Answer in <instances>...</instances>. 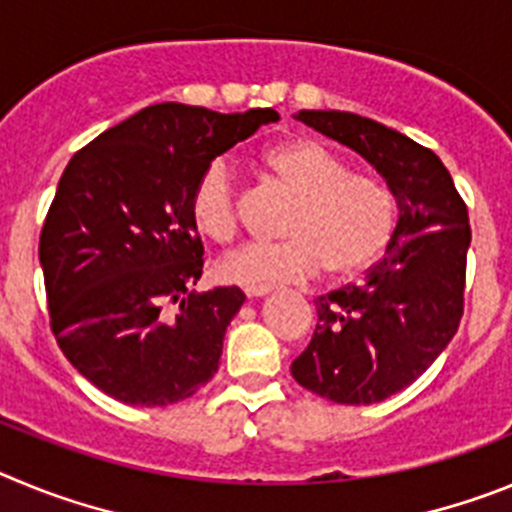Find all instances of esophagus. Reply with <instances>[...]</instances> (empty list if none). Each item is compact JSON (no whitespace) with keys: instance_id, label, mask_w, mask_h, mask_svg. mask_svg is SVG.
Wrapping results in <instances>:
<instances>
[{"instance_id":"esophagus-1","label":"esophagus","mask_w":512,"mask_h":512,"mask_svg":"<svg viewBox=\"0 0 512 512\" xmlns=\"http://www.w3.org/2000/svg\"><path fill=\"white\" fill-rule=\"evenodd\" d=\"M270 290L273 288H245V293H247V298H262V296H267V293H270Z\"/></svg>"}]
</instances>
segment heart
Segmentation results:
<instances>
[{
    "label": "heart",
    "instance_id": "1",
    "mask_svg": "<svg viewBox=\"0 0 512 512\" xmlns=\"http://www.w3.org/2000/svg\"><path fill=\"white\" fill-rule=\"evenodd\" d=\"M260 168L293 196L283 242H247L216 265L224 283L273 288L316 275L354 278L388 247L395 199L380 178L352 173L336 153L308 137L267 145ZM193 227L211 242L234 237L239 222L237 183L227 160H214L193 183L188 201Z\"/></svg>",
    "mask_w": 512,
    "mask_h": 512
}]
</instances>
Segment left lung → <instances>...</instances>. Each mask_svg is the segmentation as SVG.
Masks as SVG:
<instances>
[{
	"mask_svg": "<svg viewBox=\"0 0 512 512\" xmlns=\"http://www.w3.org/2000/svg\"><path fill=\"white\" fill-rule=\"evenodd\" d=\"M296 119L380 173L398 224L362 283L316 301L319 324L290 372L334 403H380L416 382L457 334L472 242L467 206L444 163L411 137L349 112L303 109Z\"/></svg>",
	"mask_w": 512,
	"mask_h": 512,
	"instance_id": "obj_1",
	"label": "left lung"
}]
</instances>
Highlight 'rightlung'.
<instances>
[{"instance_id":"1","label":"right lung","mask_w":512,"mask_h":512,"mask_svg":"<svg viewBox=\"0 0 512 512\" xmlns=\"http://www.w3.org/2000/svg\"><path fill=\"white\" fill-rule=\"evenodd\" d=\"M278 119L273 109L219 114L165 101L66 165L40 265L55 342L101 393L155 408L191 398L219 370L245 293L191 290L204 245L188 201L206 165Z\"/></svg>"}]
</instances>
